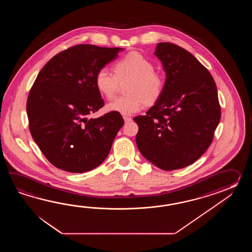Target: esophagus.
<instances>
[{"instance_id":"obj_1","label":"esophagus","mask_w":252,"mask_h":252,"mask_svg":"<svg viewBox=\"0 0 252 252\" xmlns=\"http://www.w3.org/2000/svg\"><path fill=\"white\" fill-rule=\"evenodd\" d=\"M124 119L125 123H129V122L132 121V119L130 118V117H127V116H124Z\"/></svg>"}]
</instances>
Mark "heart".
Wrapping results in <instances>:
<instances>
[{"label": "heart", "instance_id": "obj_1", "mask_svg": "<svg viewBox=\"0 0 252 252\" xmlns=\"http://www.w3.org/2000/svg\"><path fill=\"white\" fill-rule=\"evenodd\" d=\"M113 73L106 68L97 71L94 85L97 91L106 99L115 94L118 81L128 80L126 94L106 105L108 112L121 113L124 116L139 112L143 106H151L160 99L164 91L165 81L156 72L154 64L142 55L131 52L117 60L113 64Z\"/></svg>", "mask_w": 252, "mask_h": 252}]
</instances>
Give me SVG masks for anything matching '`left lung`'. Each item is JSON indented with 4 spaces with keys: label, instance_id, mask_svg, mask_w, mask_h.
<instances>
[{
    "label": "left lung",
    "instance_id": "8db88e82",
    "mask_svg": "<svg viewBox=\"0 0 252 252\" xmlns=\"http://www.w3.org/2000/svg\"><path fill=\"white\" fill-rule=\"evenodd\" d=\"M154 55L166 73L164 91L146 115L134 118L136 143L147 160L171 171L193 164L209 148L220 107L213 76L192 54L160 42Z\"/></svg>",
    "mask_w": 252,
    "mask_h": 252
}]
</instances>
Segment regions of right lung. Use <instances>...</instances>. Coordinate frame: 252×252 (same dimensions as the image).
Segmentation results:
<instances>
[{"mask_svg":"<svg viewBox=\"0 0 252 252\" xmlns=\"http://www.w3.org/2000/svg\"><path fill=\"white\" fill-rule=\"evenodd\" d=\"M123 50L76 45L38 73L28 96L29 126L39 150L59 169L90 171L107 158L124 119L114 112L90 120L88 115L104 105L94 85L97 71Z\"/></svg>","mask_w":252,"mask_h":252,"instance_id":"1","label":"right lung"}]
</instances>
